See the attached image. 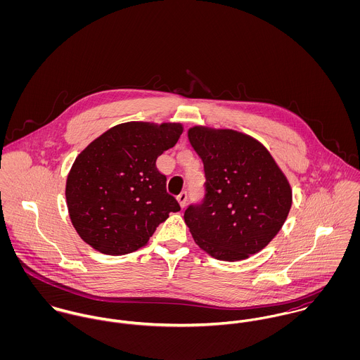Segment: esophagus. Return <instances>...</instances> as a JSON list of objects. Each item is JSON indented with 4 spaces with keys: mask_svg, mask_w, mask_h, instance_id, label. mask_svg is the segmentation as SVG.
<instances>
[{
    "mask_svg": "<svg viewBox=\"0 0 360 360\" xmlns=\"http://www.w3.org/2000/svg\"><path fill=\"white\" fill-rule=\"evenodd\" d=\"M187 193L184 191V193H180L179 195H177V201H179V204H180V206L181 207H184L186 206V204H187Z\"/></svg>",
    "mask_w": 360,
    "mask_h": 360,
    "instance_id": "esophagus-1",
    "label": "esophagus"
}]
</instances>
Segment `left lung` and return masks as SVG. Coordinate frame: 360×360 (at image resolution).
<instances>
[{
    "instance_id": "obj_1",
    "label": "left lung",
    "mask_w": 360,
    "mask_h": 360,
    "mask_svg": "<svg viewBox=\"0 0 360 360\" xmlns=\"http://www.w3.org/2000/svg\"><path fill=\"white\" fill-rule=\"evenodd\" d=\"M188 140L205 170V197L184 221L210 257L243 260L262 251L281 230L292 204L291 186L266 147L230 130L194 126Z\"/></svg>"
}]
</instances>
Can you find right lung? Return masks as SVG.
Masks as SVG:
<instances>
[{"instance_id":"add662e5","label":"right lung","mask_w":360,"mask_h":360,"mask_svg":"<svg viewBox=\"0 0 360 360\" xmlns=\"http://www.w3.org/2000/svg\"><path fill=\"white\" fill-rule=\"evenodd\" d=\"M181 123L127 122L105 131L75 159L66 180L69 217L80 238L105 255L146 247L179 212L156 159L174 147Z\"/></svg>"}]
</instances>
